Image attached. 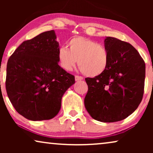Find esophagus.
I'll return each mask as SVG.
<instances>
[{"label": "esophagus", "instance_id": "obj_1", "mask_svg": "<svg viewBox=\"0 0 153 153\" xmlns=\"http://www.w3.org/2000/svg\"><path fill=\"white\" fill-rule=\"evenodd\" d=\"M81 80H83V77L82 76H75V81H81Z\"/></svg>", "mask_w": 153, "mask_h": 153}]
</instances>
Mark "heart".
<instances>
[{
	"label": "heart",
	"instance_id": "1",
	"mask_svg": "<svg viewBox=\"0 0 153 153\" xmlns=\"http://www.w3.org/2000/svg\"><path fill=\"white\" fill-rule=\"evenodd\" d=\"M62 47L57 53L60 66L70 71L78 62L80 70L88 76L95 77L105 72L108 65V52L104 45L83 37H76Z\"/></svg>",
	"mask_w": 153,
	"mask_h": 153
}]
</instances>
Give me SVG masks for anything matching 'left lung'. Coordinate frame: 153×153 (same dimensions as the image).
<instances>
[{
  "mask_svg": "<svg viewBox=\"0 0 153 153\" xmlns=\"http://www.w3.org/2000/svg\"><path fill=\"white\" fill-rule=\"evenodd\" d=\"M108 65L99 76L85 78L88 91L85 107L92 118L103 123L118 122L138 108L143 95L146 65L130 44L106 37Z\"/></svg>",
  "mask_w": 153,
  "mask_h": 153,
  "instance_id": "left-lung-1",
  "label": "left lung"
}]
</instances>
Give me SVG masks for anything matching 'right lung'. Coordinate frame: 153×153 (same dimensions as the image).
I'll list each match as a JSON object with an SVG mask.
<instances>
[{"label":"right lung","mask_w":153,"mask_h":153,"mask_svg":"<svg viewBox=\"0 0 153 153\" xmlns=\"http://www.w3.org/2000/svg\"><path fill=\"white\" fill-rule=\"evenodd\" d=\"M54 30L24 41L7 65L6 91L20 115L33 121L50 120L58 114L74 76L58 65L59 44Z\"/></svg>","instance_id":"obj_1"}]
</instances>
